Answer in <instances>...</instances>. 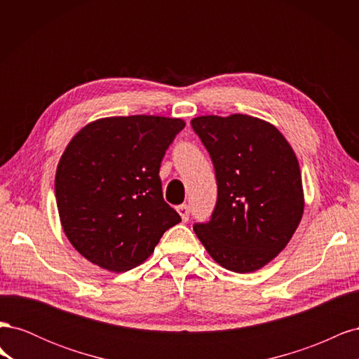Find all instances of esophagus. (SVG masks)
<instances>
[{"label":"esophagus","mask_w":359,"mask_h":359,"mask_svg":"<svg viewBox=\"0 0 359 359\" xmlns=\"http://www.w3.org/2000/svg\"><path fill=\"white\" fill-rule=\"evenodd\" d=\"M178 212H180V215H181V219H182V222H187L189 220V217H190V208L187 205H180L178 206Z\"/></svg>","instance_id":"esophagus-1"}]
</instances>
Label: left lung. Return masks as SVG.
<instances>
[{
    "instance_id": "left-lung-1",
    "label": "left lung",
    "mask_w": 359,
    "mask_h": 359,
    "mask_svg": "<svg viewBox=\"0 0 359 359\" xmlns=\"http://www.w3.org/2000/svg\"><path fill=\"white\" fill-rule=\"evenodd\" d=\"M191 127L211 156L219 189L211 220L193 231L217 264L253 273L278 256L302 219L295 151L276 126L256 116L205 115Z\"/></svg>"
}]
</instances>
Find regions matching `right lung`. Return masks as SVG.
<instances>
[{
  "label": "right lung",
  "instance_id": "add662e5",
  "mask_svg": "<svg viewBox=\"0 0 359 359\" xmlns=\"http://www.w3.org/2000/svg\"><path fill=\"white\" fill-rule=\"evenodd\" d=\"M181 118L107 116L82 127L64 149L55 173L62 231L90 262L128 271L154 252L180 214L163 199L160 163Z\"/></svg>",
  "mask_w": 359,
  "mask_h": 359
}]
</instances>
